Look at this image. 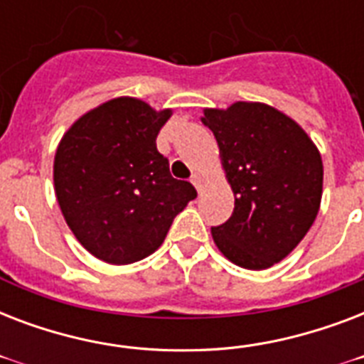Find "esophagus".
Wrapping results in <instances>:
<instances>
[{
  "label": "esophagus",
  "mask_w": 364,
  "mask_h": 364,
  "mask_svg": "<svg viewBox=\"0 0 364 364\" xmlns=\"http://www.w3.org/2000/svg\"><path fill=\"white\" fill-rule=\"evenodd\" d=\"M191 181H193V185H194V187H196V191H198V193H202V188H204V179H202V177H200L198 173H194Z\"/></svg>",
  "instance_id": "obj_1"
}]
</instances>
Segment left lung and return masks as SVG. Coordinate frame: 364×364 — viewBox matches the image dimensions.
<instances>
[{
  "mask_svg": "<svg viewBox=\"0 0 364 364\" xmlns=\"http://www.w3.org/2000/svg\"><path fill=\"white\" fill-rule=\"evenodd\" d=\"M219 145L234 193L227 223L211 228L230 262L266 270L304 238L321 205L323 162L310 136L282 111L260 102H236L202 117Z\"/></svg>",
  "mask_w": 364,
  "mask_h": 364,
  "instance_id": "left-lung-1",
  "label": "left lung"
}]
</instances>
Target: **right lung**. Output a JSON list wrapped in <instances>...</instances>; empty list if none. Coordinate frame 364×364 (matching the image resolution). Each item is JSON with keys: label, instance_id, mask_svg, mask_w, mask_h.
<instances>
[{"label": "right lung", "instance_id": "1", "mask_svg": "<svg viewBox=\"0 0 364 364\" xmlns=\"http://www.w3.org/2000/svg\"><path fill=\"white\" fill-rule=\"evenodd\" d=\"M171 109L121 96L68 128L54 154V193L82 247L109 264H132L162 245L196 188L173 179L156 149Z\"/></svg>", "mask_w": 364, "mask_h": 364}]
</instances>
